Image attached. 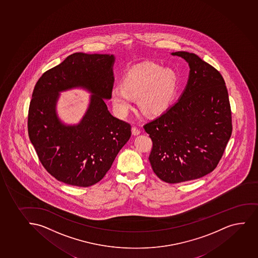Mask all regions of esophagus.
Listing matches in <instances>:
<instances>
[{
  "instance_id": "obj_1",
  "label": "esophagus",
  "mask_w": 258,
  "mask_h": 258,
  "mask_svg": "<svg viewBox=\"0 0 258 258\" xmlns=\"http://www.w3.org/2000/svg\"><path fill=\"white\" fill-rule=\"evenodd\" d=\"M132 134H134V136H137V135H140V130L139 128L134 127L132 128Z\"/></svg>"
}]
</instances>
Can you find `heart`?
<instances>
[{
    "label": "heart",
    "mask_w": 258,
    "mask_h": 258,
    "mask_svg": "<svg viewBox=\"0 0 258 258\" xmlns=\"http://www.w3.org/2000/svg\"><path fill=\"white\" fill-rule=\"evenodd\" d=\"M177 75L174 70L163 68L156 62H145L134 66L125 73L121 88L111 90V101L116 113L124 117L138 98L143 113L157 115L168 109L177 89Z\"/></svg>",
    "instance_id": "1"
}]
</instances>
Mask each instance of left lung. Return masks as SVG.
Instances as JSON below:
<instances>
[{"instance_id":"1","label":"left lung","mask_w":258,"mask_h":258,"mask_svg":"<svg viewBox=\"0 0 258 258\" xmlns=\"http://www.w3.org/2000/svg\"><path fill=\"white\" fill-rule=\"evenodd\" d=\"M189 66L176 103L144 125L152 140L155 174L168 183L191 181L216 168L231 138V113L225 83L216 69L187 51L172 52Z\"/></svg>"}]
</instances>
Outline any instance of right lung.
Wrapping results in <instances>:
<instances>
[{
  "mask_svg": "<svg viewBox=\"0 0 258 258\" xmlns=\"http://www.w3.org/2000/svg\"><path fill=\"white\" fill-rule=\"evenodd\" d=\"M113 54L76 52L45 72L36 83L28 112V134L39 160L57 181L89 187L107 174L131 137V125L113 117L104 100L111 99ZM83 88L93 95L77 124L59 118V93Z\"/></svg>",
  "mask_w": 258,
  "mask_h": 258,
  "instance_id": "1",
  "label": "right lung"
}]
</instances>
